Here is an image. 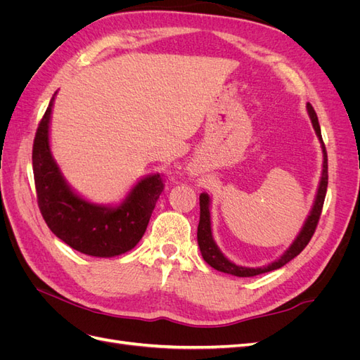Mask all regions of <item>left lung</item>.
<instances>
[{
	"label": "left lung",
	"instance_id": "left-lung-1",
	"mask_svg": "<svg viewBox=\"0 0 360 360\" xmlns=\"http://www.w3.org/2000/svg\"><path fill=\"white\" fill-rule=\"evenodd\" d=\"M309 117L312 120V124L315 132H317V136L320 138L321 144H323V176H321V181H320V188L317 192V198H315V204L312 207V212L308 216L307 222H304L300 234L297 236L296 240L292 242V245L285 250V254L282 255L279 259H276L275 263L269 264L267 267H258V269H249V267H242V266H236L234 263H231L230 259H226L219 249H217L216 243L213 242L212 237V228H210V200L209 195L207 193H201L200 195V224H198V246L202 254V258L207 264H210L213 269L224 271V274H230L234 276H240V278H249V276H257L259 274H266V271H271L276 270L282 266H285L288 261H291L294 257H297L302 250L307 248V245L309 243V240L312 238L315 228L319 225L320 216H321V210H323V204H324V198H326V191H328V180H329V174H328V153H326V147L323 143L321 138V130H320V124H319V117L317 112L314 111V108L311 103L307 105Z\"/></svg>",
	"mask_w": 360,
	"mask_h": 360
}]
</instances>
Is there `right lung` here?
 <instances>
[{
  "mask_svg": "<svg viewBox=\"0 0 360 360\" xmlns=\"http://www.w3.org/2000/svg\"><path fill=\"white\" fill-rule=\"evenodd\" d=\"M53 97L43 114L32 144V171L40 213L49 230L82 254L115 257L136 246L163 191V177L141 180L117 209L86 202L63 180L49 150V118Z\"/></svg>",
  "mask_w": 360,
  "mask_h": 360,
  "instance_id": "right-lung-1",
  "label": "right lung"
}]
</instances>
